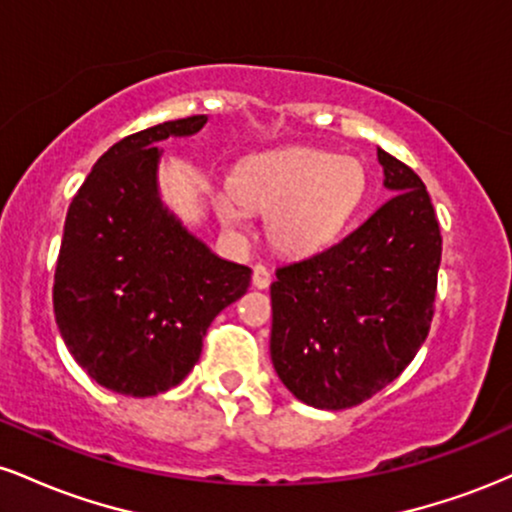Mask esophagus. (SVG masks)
Segmentation results:
<instances>
[{
  "label": "esophagus",
  "mask_w": 512,
  "mask_h": 512,
  "mask_svg": "<svg viewBox=\"0 0 512 512\" xmlns=\"http://www.w3.org/2000/svg\"><path fill=\"white\" fill-rule=\"evenodd\" d=\"M269 284H272V272H269L264 264H257V267L252 269V286H255V289H269Z\"/></svg>",
  "instance_id": "34e87169"
}]
</instances>
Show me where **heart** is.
Segmentation results:
<instances>
[{
  "mask_svg": "<svg viewBox=\"0 0 512 512\" xmlns=\"http://www.w3.org/2000/svg\"><path fill=\"white\" fill-rule=\"evenodd\" d=\"M233 190L214 195L223 226L243 228L248 209L267 214V236L289 257L322 252L344 233L366 195V170L351 156L284 146L245 158Z\"/></svg>",
  "mask_w": 512,
  "mask_h": 512,
  "instance_id": "heart-1",
  "label": "heart"
}]
</instances>
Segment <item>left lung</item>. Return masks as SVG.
<instances>
[{"label":"left lung","instance_id":"obj_1","mask_svg":"<svg viewBox=\"0 0 512 512\" xmlns=\"http://www.w3.org/2000/svg\"><path fill=\"white\" fill-rule=\"evenodd\" d=\"M392 197L342 243L276 269L269 354L317 409H349L390 385L426 342L443 238L419 175L378 149Z\"/></svg>","mask_w":512,"mask_h":512}]
</instances>
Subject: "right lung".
I'll return each instance as SVG.
<instances>
[{"label": "right lung", "instance_id": "obj_1", "mask_svg": "<svg viewBox=\"0 0 512 512\" xmlns=\"http://www.w3.org/2000/svg\"><path fill=\"white\" fill-rule=\"evenodd\" d=\"M204 125L207 115H192L120 139L69 204L55 320L74 361L117 395L180 385L211 320L250 286V267L214 255L158 192V142Z\"/></svg>", "mask_w": 512, "mask_h": 512}]
</instances>
